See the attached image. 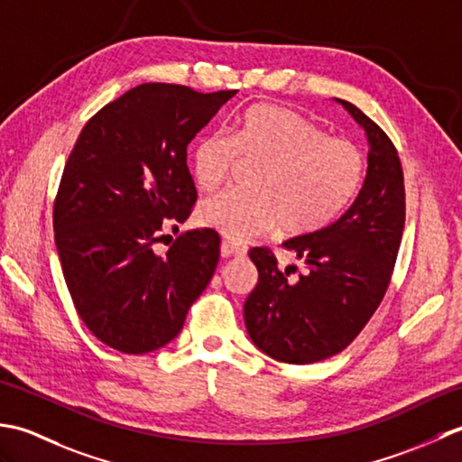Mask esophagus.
Listing matches in <instances>:
<instances>
[{
    "label": "esophagus",
    "instance_id": "34e87169",
    "mask_svg": "<svg viewBox=\"0 0 462 462\" xmlns=\"http://www.w3.org/2000/svg\"><path fill=\"white\" fill-rule=\"evenodd\" d=\"M247 253V245L237 243V241H223L221 243V255L223 257H241Z\"/></svg>",
    "mask_w": 462,
    "mask_h": 462
}]
</instances>
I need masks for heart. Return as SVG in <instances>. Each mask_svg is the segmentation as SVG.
<instances>
[{
    "label": "heart",
    "instance_id": "heart-1",
    "mask_svg": "<svg viewBox=\"0 0 462 462\" xmlns=\"http://www.w3.org/2000/svg\"><path fill=\"white\" fill-rule=\"evenodd\" d=\"M239 159L259 167L249 181L253 193L207 197L195 213L203 227L235 241L277 227L289 237L327 227L351 205L366 173L359 145L328 137L310 119L275 106L245 111L231 137L207 135L197 143L191 163L197 187L217 189Z\"/></svg>",
    "mask_w": 462,
    "mask_h": 462
}]
</instances>
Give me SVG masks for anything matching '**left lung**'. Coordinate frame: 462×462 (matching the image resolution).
I'll return each instance as SVG.
<instances>
[{"instance_id": "1", "label": "left lung", "mask_w": 462, "mask_h": 462, "mask_svg": "<svg viewBox=\"0 0 462 462\" xmlns=\"http://www.w3.org/2000/svg\"><path fill=\"white\" fill-rule=\"evenodd\" d=\"M369 139L359 195L335 223L283 247L307 265L289 281L265 247L249 251L259 281L243 315L257 349L281 363L309 365L341 353L363 331L391 283L404 229V179L389 135L353 103L337 99Z\"/></svg>"}]
</instances>
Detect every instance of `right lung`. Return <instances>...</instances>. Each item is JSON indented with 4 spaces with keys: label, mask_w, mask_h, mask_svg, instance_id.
Wrapping results in <instances>:
<instances>
[{
    "label": "right lung",
    "mask_w": 462,
    "mask_h": 462,
    "mask_svg": "<svg viewBox=\"0 0 462 462\" xmlns=\"http://www.w3.org/2000/svg\"><path fill=\"white\" fill-rule=\"evenodd\" d=\"M235 93L143 83L75 141L53 205L55 245L81 321L111 349H162L209 285L221 245L213 229L179 235L163 255L153 247L191 215L187 145Z\"/></svg>",
    "instance_id": "1"
}]
</instances>
